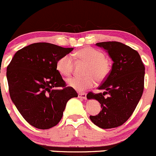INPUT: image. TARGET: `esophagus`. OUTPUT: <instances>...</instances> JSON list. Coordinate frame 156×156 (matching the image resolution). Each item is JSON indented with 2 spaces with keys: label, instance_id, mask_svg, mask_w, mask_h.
Instances as JSON below:
<instances>
[{
  "label": "esophagus",
  "instance_id": "esophagus-1",
  "mask_svg": "<svg viewBox=\"0 0 156 156\" xmlns=\"http://www.w3.org/2000/svg\"><path fill=\"white\" fill-rule=\"evenodd\" d=\"M78 98H82V99H86V98H87V94H85V93H78Z\"/></svg>",
  "mask_w": 156,
  "mask_h": 156
}]
</instances>
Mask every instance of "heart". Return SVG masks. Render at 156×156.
<instances>
[{
	"mask_svg": "<svg viewBox=\"0 0 156 156\" xmlns=\"http://www.w3.org/2000/svg\"><path fill=\"white\" fill-rule=\"evenodd\" d=\"M75 56L80 61L87 63L84 74L85 76L73 77L67 81L69 87L78 91H82L92 87L95 83V78L102 81L107 78L110 72V66L105 55L101 51L91 47H85L77 51ZM74 67L73 58L70 55H65L58 60L56 69L63 76H69Z\"/></svg>",
	"mask_w": 156,
	"mask_h": 156,
	"instance_id": "obj_1",
	"label": "heart"
}]
</instances>
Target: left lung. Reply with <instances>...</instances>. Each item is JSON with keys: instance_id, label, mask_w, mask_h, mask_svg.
Returning <instances> with one entry per match:
<instances>
[{"instance_id": "left-lung-1", "label": "left lung", "mask_w": 156, "mask_h": 156, "mask_svg": "<svg viewBox=\"0 0 156 156\" xmlns=\"http://www.w3.org/2000/svg\"><path fill=\"white\" fill-rule=\"evenodd\" d=\"M96 46L104 49L113 62L112 69L98 87L104 93L87 94L97 100L102 110L90 119L102 129L123 125L135 110L144 89L145 67L138 52L119 42H103ZM108 94V97L104 95Z\"/></svg>"}]
</instances>
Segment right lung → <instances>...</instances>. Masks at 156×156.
<instances>
[{"label": "right lung", "mask_w": 156, "mask_h": 156, "mask_svg": "<svg viewBox=\"0 0 156 156\" xmlns=\"http://www.w3.org/2000/svg\"><path fill=\"white\" fill-rule=\"evenodd\" d=\"M73 49L33 43L18 50L7 66L10 98L26 121L37 129L58 124L68 101L78 97L75 89L66 87L56 69L58 60Z\"/></svg>", "instance_id": "add662e5"}]
</instances>
